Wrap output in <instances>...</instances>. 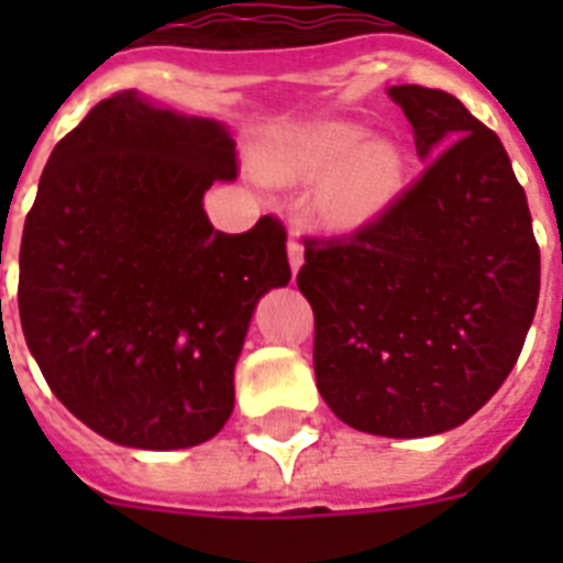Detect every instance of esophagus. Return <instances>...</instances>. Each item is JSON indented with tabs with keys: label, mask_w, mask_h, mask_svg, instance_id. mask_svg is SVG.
Returning a JSON list of instances; mask_svg holds the SVG:
<instances>
[{
	"label": "esophagus",
	"mask_w": 563,
	"mask_h": 563,
	"mask_svg": "<svg viewBox=\"0 0 563 563\" xmlns=\"http://www.w3.org/2000/svg\"><path fill=\"white\" fill-rule=\"evenodd\" d=\"M289 265L295 274H298V268L303 265V242H300L298 236H289Z\"/></svg>",
	"instance_id": "1"
}]
</instances>
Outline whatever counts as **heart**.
I'll return each instance as SVG.
<instances>
[{"mask_svg":"<svg viewBox=\"0 0 563 563\" xmlns=\"http://www.w3.org/2000/svg\"><path fill=\"white\" fill-rule=\"evenodd\" d=\"M336 169L318 192L321 212L333 224H360L383 210L402 184V157L391 143H362L353 125H318L291 148L289 166L300 175Z\"/></svg>","mask_w":563,"mask_h":563,"instance_id":"obj_1","label":"heart"}]
</instances>
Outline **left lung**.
Listing matches in <instances>:
<instances>
[{
	"label": "left lung",
	"instance_id": "1",
	"mask_svg": "<svg viewBox=\"0 0 563 563\" xmlns=\"http://www.w3.org/2000/svg\"><path fill=\"white\" fill-rule=\"evenodd\" d=\"M427 169L374 221L307 236L318 391L347 427L423 438L506 383L541 295V247L499 136L462 101L391 87Z\"/></svg>",
	"mask_w": 563,
	"mask_h": 563
}]
</instances>
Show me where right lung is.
<instances>
[{"instance_id":"add662e5","label":"right lung","mask_w":563,"mask_h":563,"mask_svg":"<svg viewBox=\"0 0 563 563\" xmlns=\"http://www.w3.org/2000/svg\"><path fill=\"white\" fill-rule=\"evenodd\" d=\"M219 122L113 92L55 145L25 216L20 321L55 397L122 446L210 441L256 300L291 280L286 228L212 230L203 192L239 175Z\"/></svg>"}]
</instances>
